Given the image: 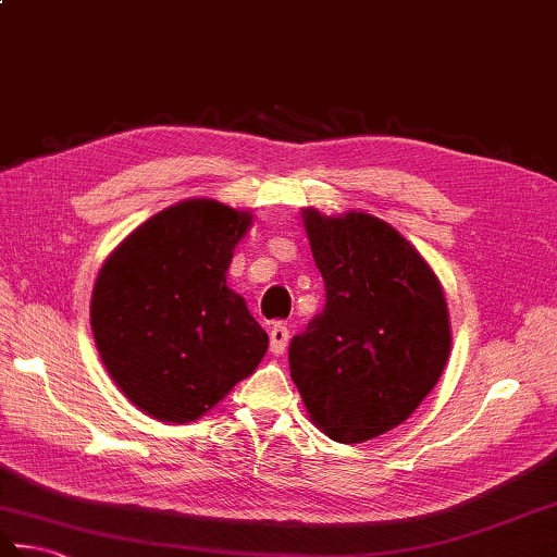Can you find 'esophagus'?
Instances as JSON below:
<instances>
[{
    "label": "esophagus",
    "mask_w": 557,
    "mask_h": 557,
    "mask_svg": "<svg viewBox=\"0 0 557 557\" xmlns=\"http://www.w3.org/2000/svg\"><path fill=\"white\" fill-rule=\"evenodd\" d=\"M287 345H289V331H287V325H282V323H275L270 329V352L272 355H285V350H287Z\"/></svg>",
    "instance_id": "esophagus-1"
}]
</instances>
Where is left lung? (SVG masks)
I'll list each match as a JSON object with an SVG mask.
<instances>
[{
  "instance_id": "obj_1",
  "label": "left lung",
  "mask_w": 557,
  "mask_h": 557,
  "mask_svg": "<svg viewBox=\"0 0 557 557\" xmlns=\"http://www.w3.org/2000/svg\"><path fill=\"white\" fill-rule=\"evenodd\" d=\"M325 307L292 337L289 369L311 422L362 444L406 422L449 362L451 321L440 277L374 214L301 210Z\"/></svg>"
}]
</instances>
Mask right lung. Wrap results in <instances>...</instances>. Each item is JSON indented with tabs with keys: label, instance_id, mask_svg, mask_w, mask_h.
<instances>
[{
	"label": "right lung",
	"instance_id": "add662e5",
	"mask_svg": "<svg viewBox=\"0 0 557 557\" xmlns=\"http://www.w3.org/2000/svg\"><path fill=\"white\" fill-rule=\"evenodd\" d=\"M248 210L181 200L129 232L98 270L91 331L108 376L161 422H195L256 372L268 333L226 285Z\"/></svg>",
	"mask_w": 557,
	"mask_h": 557
}]
</instances>
